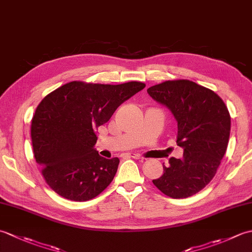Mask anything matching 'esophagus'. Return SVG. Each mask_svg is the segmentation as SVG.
Masks as SVG:
<instances>
[{"mask_svg":"<svg viewBox=\"0 0 252 252\" xmlns=\"http://www.w3.org/2000/svg\"><path fill=\"white\" fill-rule=\"evenodd\" d=\"M123 157H132V158H135V159H141L142 157L140 156V155H137V154H131V153H127V154H125V155H122Z\"/></svg>","mask_w":252,"mask_h":252,"instance_id":"1","label":"esophagus"}]
</instances>
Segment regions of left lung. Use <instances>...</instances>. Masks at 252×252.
I'll list each match as a JSON object with an SVG mask.
<instances>
[{"mask_svg": "<svg viewBox=\"0 0 252 252\" xmlns=\"http://www.w3.org/2000/svg\"><path fill=\"white\" fill-rule=\"evenodd\" d=\"M147 92L173 114L176 143L184 148L183 158H170L163 174L153 183L174 199L195 195L215 178L225 155L231 132L227 107L212 90L189 80H169Z\"/></svg>", "mask_w": 252, "mask_h": 252, "instance_id": "8db88e82", "label": "left lung"}]
</instances>
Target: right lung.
I'll return each mask as SVG.
<instances>
[{
    "label": "right lung",
    "mask_w": 252,
    "mask_h": 252,
    "mask_svg": "<svg viewBox=\"0 0 252 252\" xmlns=\"http://www.w3.org/2000/svg\"><path fill=\"white\" fill-rule=\"evenodd\" d=\"M145 83L99 84L72 81L41 100L31 120L34 158L56 194L73 201L98 196L114 180L119 159L94 148L97 127Z\"/></svg>",
    "instance_id": "right-lung-1"
}]
</instances>
